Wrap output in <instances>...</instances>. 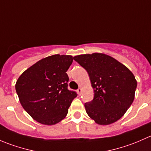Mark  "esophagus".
<instances>
[{
	"mask_svg": "<svg viewBox=\"0 0 151 151\" xmlns=\"http://www.w3.org/2000/svg\"><path fill=\"white\" fill-rule=\"evenodd\" d=\"M77 93H78L79 95H81V93H82V88H79L77 89Z\"/></svg>",
	"mask_w": 151,
	"mask_h": 151,
	"instance_id": "esophagus-1",
	"label": "esophagus"
}]
</instances>
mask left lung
<instances>
[{"label":"left lung","instance_id":"1","mask_svg":"<svg viewBox=\"0 0 151 151\" xmlns=\"http://www.w3.org/2000/svg\"><path fill=\"white\" fill-rule=\"evenodd\" d=\"M73 58L86 70L94 90L93 100L85 104L87 114L100 125L119 120L134 99L137 81L132 71L101 53L80 55Z\"/></svg>","mask_w":151,"mask_h":151}]
</instances>
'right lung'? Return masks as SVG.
<instances>
[{"label": "right lung", "mask_w": 151, "mask_h": 151, "mask_svg": "<svg viewBox=\"0 0 151 151\" xmlns=\"http://www.w3.org/2000/svg\"><path fill=\"white\" fill-rule=\"evenodd\" d=\"M71 55H54L38 61L24 71L15 88L25 111L39 123L54 125L66 116L68 107L77 96L68 89L67 70Z\"/></svg>", "instance_id": "obj_1"}]
</instances>
